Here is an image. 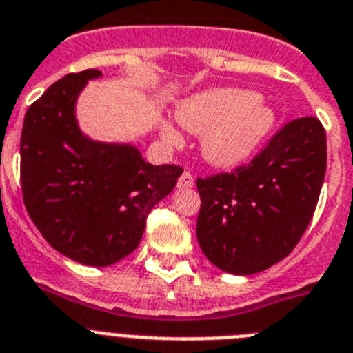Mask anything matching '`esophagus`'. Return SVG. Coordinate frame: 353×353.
I'll use <instances>...</instances> for the list:
<instances>
[{
	"mask_svg": "<svg viewBox=\"0 0 353 353\" xmlns=\"http://www.w3.org/2000/svg\"><path fill=\"white\" fill-rule=\"evenodd\" d=\"M194 186V176L188 172V170H185V172L181 174L179 181H177V188L181 190H188Z\"/></svg>",
	"mask_w": 353,
	"mask_h": 353,
	"instance_id": "esophagus-1",
	"label": "esophagus"
}]
</instances>
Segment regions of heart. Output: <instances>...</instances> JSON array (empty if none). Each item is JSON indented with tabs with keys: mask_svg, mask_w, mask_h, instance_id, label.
Masks as SVG:
<instances>
[{
	"mask_svg": "<svg viewBox=\"0 0 353 353\" xmlns=\"http://www.w3.org/2000/svg\"><path fill=\"white\" fill-rule=\"evenodd\" d=\"M183 128L202 134V156L211 165L232 168L245 163L274 130L275 112L263 97L245 88H210L177 104ZM168 143L181 145L183 137L170 122L161 124Z\"/></svg>",
	"mask_w": 353,
	"mask_h": 353,
	"instance_id": "b5f03b06",
	"label": "heart"
}]
</instances>
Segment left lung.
Here are the masks:
<instances>
[{"label":"left lung","mask_w":353,"mask_h":353,"mask_svg":"<svg viewBox=\"0 0 353 353\" xmlns=\"http://www.w3.org/2000/svg\"><path fill=\"white\" fill-rule=\"evenodd\" d=\"M327 168V137L316 117L277 131L249 165L199 177L197 240L216 268L263 272L295 249L311 222Z\"/></svg>","instance_id":"8db88e82"}]
</instances>
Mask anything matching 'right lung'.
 I'll return each instance as SVG.
<instances>
[{
  "label": "right lung",
  "instance_id": "1",
  "mask_svg": "<svg viewBox=\"0 0 353 353\" xmlns=\"http://www.w3.org/2000/svg\"><path fill=\"white\" fill-rule=\"evenodd\" d=\"M101 70L72 72L53 83L24 115L21 186L24 206L54 250L88 266H108L133 252L147 214L183 174L151 165L130 143L81 133L76 99Z\"/></svg>",
  "mask_w": 353,
  "mask_h": 353
}]
</instances>
